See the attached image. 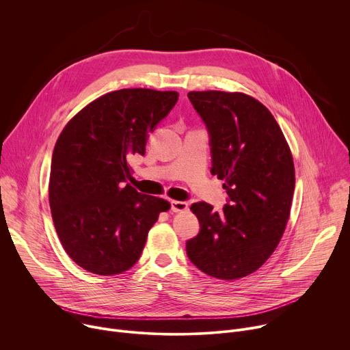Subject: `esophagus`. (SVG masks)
Returning a JSON list of instances; mask_svg holds the SVG:
<instances>
[{"instance_id": "1", "label": "esophagus", "mask_w": 350, "mask_h": 350, "mask_svg": "<svg viewBox=\"0 0 350 350\" xmlns=\"http://www.w3.org/2000/svg\"><path fill=\"white\" fill-rule=\"evenodd\" d=\"M172 211L174 213H178V212H185L188 209V204L187 202H183V201H172Z\"/></svg>"}]
</instances>
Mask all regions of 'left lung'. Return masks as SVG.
Returning <instances> with one entry per match:
<instances>
[{
	"label": "left lung",
	"mask_w": 350,
	"mask_h": 350,
	"mask_svg": "<svg viewBox=\"0 0 350 350\" xmlns=\"http://www.w3.org/2000/svg\"><path fill=\"white\" fill-rule=\"evenodd\" d=\"M212 146V174L223 180V213L191 206L201 231L187 242L189 260L219 280L246 277L273 255L286 227L295 189L289 145L271 112L243 92L189 91Z\"/></svg>",
	"instance_id": "8db88e82"
}]
</instances>
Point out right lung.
Returning a JSON list of instances; mask_svg holds the SVG:
<instances>
[{
    "label": "right lung",
    "mask_w": 350,
    "mask_h": 350,
    "mask_svg": "<svg viewBox=\"0 0 350 350\" xmlns=\"http://www.w3.org/2000/svg\"><path fill=\"white\" fill-rule=\"evenodd\" d=\"M177 91L123 88L94 99L59 134L49 174V206L59 241L81 269L113 275L141 256L148 231L170 204L124 184L133 155L167 116Z\"/></svg>",
    "instance_id": "right-lung-1"
}]
</instances>
